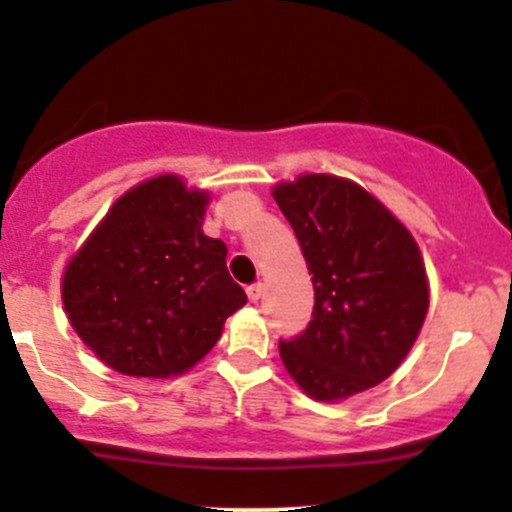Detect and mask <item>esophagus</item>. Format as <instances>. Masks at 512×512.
I'll return each instance as SVG.
<instances>
[{"instance_id":"34e87169","label":"esophagus","mask_w":512,"mask_h":512,"mask_svg":"<svg viewBox=\"0 0 512 512\" xmlns=\"http://www.w3.org/2000/svg\"><path fill=\"white\" fill-rule=\"evenodd\" d=\"M246 293H249V301L256 303L258 298L263 296V286H261V283H251V286L246 288Z\"/></svg>"}]
</instances>
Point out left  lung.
I'll use <instances>...</instances> for the list:
<instances>
[{"label":"left lung","instance_id":"left-lung-1","mask_svg":"<svg viewBox=\"0 0 512 512\" xmlns=\"http://www.w3.org/2000/svg\"><path fill=\"white\" fill-rule=\"evenodd\" d=\"M313 281L308 326L278 353L316 401H338L386 381L426 321V266L406 226L366 189L306 174L273 189Z\"/></svg>","mask_w":512,"mask_h":512}]
</instances>
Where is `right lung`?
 Masks as SVG:
<instances>
[{
	"label": "right lung",
	"mask_w": 512,
	"mask_h": 512,
	"mask_svg": "<svg viewBox=\"0 0 512 512\" xmlns=\"http://www.w3.org/2000/svg\"><path fill=\"white\" fill-rule=\"evenodd\" d=\"M206 194L156 176L121 196L62 283L79 338L126 376H179L221 338L246 293L226 244L201 231Z\"/></svg>",
	"instance_id": "right-lung-1"
}]
</instances>
